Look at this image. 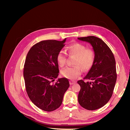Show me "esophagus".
<instances>
[{"mask_svg": "<svg viewBox=\"0 0 130 130\" xmlns=\"http://www.w3.org/2000/svg\"><path fill=\"white\" fill-rule=\"evenodd\" d=\"M69 83H70V85H73L74 84H75V83H76V82L73 81V80H70Z\"/></svg>", "mask_w": 130, "mask_h": 130, "instance_id": "esophagus-1", "label": "esophagus"}]
</instances>
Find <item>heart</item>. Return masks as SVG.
<instances>
[{"label": "heart", "mask_w": 130, "mask_h": 130, "mask_svg": "<svg viewBox=\"0 0 130 130\" xmlns=\"http://www.w3.org/2000/svg\"><path fill=\"white\" fill-rule=\"evenodd\" d=\"M68 54L75 56L73 67H67L61 71L63 76L69 79H74L82 73V69L84 71L89 70L95 62V54L92 49L87 48V46L81 43H74L67 48ZM57 61L61 67H64L67 62V56L63 51L57 55Z\"/></svg>", "instance_id": "b5f03b06"}]
</instances>
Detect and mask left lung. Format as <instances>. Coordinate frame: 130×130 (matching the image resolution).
Returning a JSON list of instances; mask_svg holds the SVG:
<instances>
[{
    "instance_id": "1",
    "label": "left lung",
    "mask_w": 130,
    "mask_h": 130,
    "mask_svg": "<svg viewBox=\"0 0 130 130\" xmlns=\"http://www.w3.org/2000/svg\"><path fill=\"white\" fill-rule=\"evenodd\" d=\"M89 42L95 54V62L84 79L78 81L80 86L78 94L80 105L88 110H95L104 106L112 95L117 80L116 61L113 54L107 44L95 36L79 37Z\"/></svg>"
}]
</instances>
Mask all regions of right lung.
<instances>
[{
  "instance_id": "1",
  "label": "right lung",
  "mask_w": 130,
  "mask_h": 130,
  "mask_svg": "<svg viewBox=\"0 0 130 130\" xmlns=\"http://www.w3.org/2000/svg\"><path fill=\"white\" fill-rule=\"evenodd\" d=\"M66 39L42 41L33 46L27 55L23 70L26 92L32 103L43 111L57 109L70 86L66 78L52 83L59 73L57 55Z\"/></svg>"
}]
</instances>
